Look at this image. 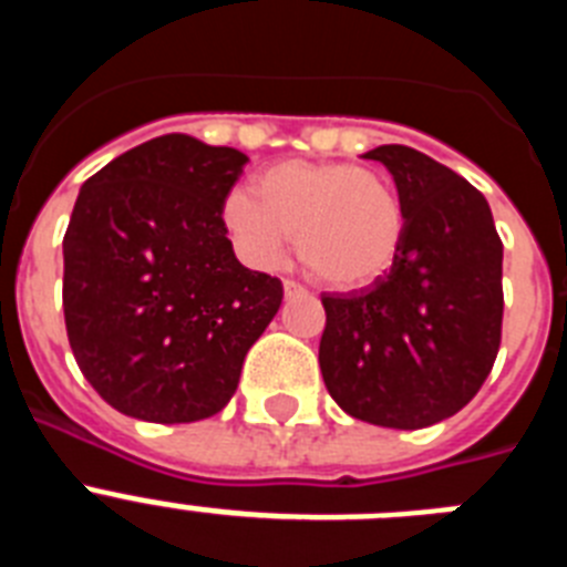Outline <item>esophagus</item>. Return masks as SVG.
I'll use <instances>...</instances> for the list:
<instances>
[{
	"mask_svg": "<svg viewBox=\"0 0 567 567\" xmlns=\"http://www.w3.org/2000/svg\"><path fill=\"white\" fill-rule=\"evenodd\" d=\"M284 292H287V298H303L307 289L300 287L298 280H284Z\"/></svg>",
	"mask_w": 567,
	"mask_h": 567,
	"instance_id": "obj_1",
	"label": "esophagus"
}]
</instances>
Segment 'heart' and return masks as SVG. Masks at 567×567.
Segmentation results:
<instances>
[{
    "mask_svg": "<svg viewBox=\"0 0 567 567\" xmlns=\"http://www.w3.org/2000/svg\"><path fill=\"white\" fill-rule=\"evenodd\" d=\"M224 227L252 267L295 249L309 272L338 289L369 287L398 260L405 213L389 175L346 162H280L258 173L252 193L233 189Z\"/></svg>",
    "mask_w": 567,
    "mask_h": 567,
    "instance_id": "b5f03b06",
    "label": "heart"
}]
</instances>
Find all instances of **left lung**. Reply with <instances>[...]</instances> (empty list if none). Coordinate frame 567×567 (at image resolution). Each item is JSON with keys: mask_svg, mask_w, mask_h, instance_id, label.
<instances>
[{"mask_svg": "<svg viewBox=\"0 0 567 567\" xmlns=\"http://www.w3.org/2000/svg\"><path fill=\"white\" fill-rule=\"evenodd\" d=\"M365 158L394 175L405 213L394 267L346 295H320V372L346 414L425 429L480 392L503 338V240L463 175L403 144Z\"/></svg>", "mask_w": 567, "mask_h": 567, "instance_id": "1", "label": "left lung"}]
</instances>
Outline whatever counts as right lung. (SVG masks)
<instances>
[{
	"label": "right lung",
	"mask_w": 567,
	"mask_h": 567,
	"mask_svg": "<svg viewBox=\"0 0 567 567\" xmlns=\"http://www.w3.org/2000/svg\"><path fill=\"white\" fill-rule=\"evenodd\" d=\"M249 158L169 133L90 175L64 233L70 349L115 412L213 417L238 389L284 284L235 258L221 207Z\"/></svg>",
	"instance_id": "1"
}]
</instances>
